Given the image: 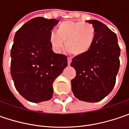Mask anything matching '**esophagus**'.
I'll return each mask as SVG.
<instances>
[{
  "label": "esophagus",
  "instance_id": "esophagus-1",
  "mask_svg": "<svg viewBox=\"0 0 129 129\" xmlns=\"http://www.w3.org/2000/svg\"><path fill=\"white\" fill-rule=\"evenodd\" d=\"M71 62H72L71 58L68 57V58H67V64H68V65H70V63H71Z\"/></svg>",
  "mask_w": 129,
  "mask_h": 129
}]
</instances>
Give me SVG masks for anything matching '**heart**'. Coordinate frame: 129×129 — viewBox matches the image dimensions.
I'll use <instances>...</instances> for the list:
<instances>
[{"mask_svg": "<svg viewBox=\"0 0 129 129\" xmlns=\"http://www.w3.org/2000/svg\"><path fill=\"white\" fill-rule=\"evenodd\" d=\"M96 37V29L90 23L66 21L56 28V33L49 35V42L52 48L59 52L64 47L67 52L75 57H80L88 52Z\"/></svg>", "mask_w": 129, "mask_h": 129, "instance_id": "1", "label": "heart"}]
</instances>
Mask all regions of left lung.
Instances as JSON below:
<instances>
[{"mask_svg":"<svg viewBox=\"0 0 129 129\" xmlns=\"http://www.w3.org/2000/svg\"><path fill=\"white\" fill-rule=\"evenodd\" d=\"M96 29L91 49L80 57H75L71 67L76 76L71 80L72 90L80 101H101L112 91L119 70L121 49L116 34L97 20H89Z\"/></svg>","mask_w":129,"mask_h":129,"instance_id":"left-lung-1","label":"left lung"}]
</instances>
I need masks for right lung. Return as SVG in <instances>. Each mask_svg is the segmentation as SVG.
Segmentation results:
<instances>
[{
	"instance_id": "1",
	"label": "right lung",
	"mask_w": 129,
	"mask_h": 129,
	"mask_svg": "<svg viewBox=\"0 0 129 129\" xmlns=\"http://www.w3.org/2000/svg\"><path fill=\"white\" fill-rule=\"evenodd\" d=\"M58 21L37 17L15 34L11 74L17 91L27 101L40 103L53 95V82L67 66V57L52 51L51 30Z\"/></svg>"
}]
</instances>
